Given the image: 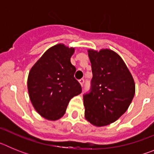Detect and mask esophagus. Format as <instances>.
<instances>
[{
	"label": "esophagus",
	"mask_w": 154,
	"mask_h": 154,
	"mask_svg": "<svg viewBox=\"0 0 154 154\" xmlns=\"http://www.w3.org/2000/svg\"><path fill=\"white\" fill-rule=\"evenodd\" d=\"M79 82L80 85H81L82 86H83V85H84V82H85V81H84V79H80L79 81Z\"/></svg>",
	"instance_id": "34e87169"
}]
</instances>
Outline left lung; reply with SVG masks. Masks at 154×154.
<instances>
[{
	"label": "left lung",
	"mask_w": 154,
	"mask_h": 154,
	"mask_svg": "<svg viewBox=\"0 0 154 154\" xmlns=\"http://www.w3.org/2000/svg\"><path fill=\"white\" fill-rule=\"evenodd\" d=\"M92 64L91 92L84 95L85 118L96 126L117 120L130 106L135 95L133 76L117 53L112 50H88Z\"/></svg>",
	"instance_id": "8db88e82"
}]
</instances>
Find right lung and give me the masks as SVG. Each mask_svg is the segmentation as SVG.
I'll list each match as a JSON object with an SVG mask.
<instances>
[{"mask_svg": "<svg viewBox=\"0 0 154 154\" xmlns=\"http://www.w3.org/2000/svg\"><path fill=\"white\" fill-rule=\"evenodd\" d=\"M74 48L64 44L52 46L32 66L28 77L29 98L38 113L48 120L60 119L69 101L82 92L71 63Z\"/></svg>", "mask_w": 154, "mask_h": 154, "instance_id": "add662e5", "label": "right lung"}]
</instances>
